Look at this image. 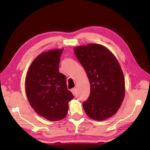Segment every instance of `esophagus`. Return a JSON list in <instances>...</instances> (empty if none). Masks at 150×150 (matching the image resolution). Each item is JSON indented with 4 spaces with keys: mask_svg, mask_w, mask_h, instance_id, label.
<instances>
[{
    "mask_svg": "<svg viewBox=\"0 0 150 150\" xmlns=\"http://www.w3.org/2000/svg\"><path fill=\"white\" fill-rule=\"evenodd\" d=\"M71 91L73 95H75V93H76V88H73L71 90Z\"/></svg>",
    "mask_w": 150,
    "mask_h": 150,
    "instance_id": "1",
    "label": "esophagus"
}]
</instances>
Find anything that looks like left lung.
Wrapping results in <instances>:
<instances>
[{
    "mask_svg": "<svg viewBox=\"0 0 150 150\" xmlns=\"http://www.w3.org/2000/svg\"><path fill=\"white\" fill-rule=\"evenodd\" d=\"M74 51L90 82L89 96L83 103L86 114L96 120L113 116L120 107L125 94L124 75L117 59L99 44L77 47Z\"/></svg>",
    "mask_w": 150,
    "mask_h": 150,
    "instance_id": "1",
    "label": "left lung"
}]
</instances>
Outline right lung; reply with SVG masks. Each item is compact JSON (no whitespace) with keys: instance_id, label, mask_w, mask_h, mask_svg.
I'll return each mask as SVG.
<instances>
[{"instance_id":"obj_1","label":"right lung","mask_w":150,"mask_h":150,"mask_svg":"<svg viewBox=\"0 0 150 150\" xmlns=\"http://www.w3.org/2000/svg\"><path fill=\"white\" fill-rule=\"evenodd\" d=\"M63 50H54L38 55L28 71L25 89L34 110L47 120L57 121L65 118L68 103L74 96L68 91L65 76L59 72Z\"/></svg>"}]
</instances>
